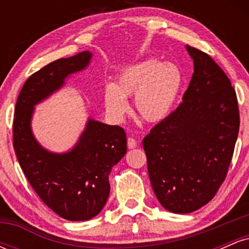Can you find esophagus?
Returning <instances> with one entry per match:
<instances>
[{
  "label": "esophagus",
  "mask_w": 249,
  "mask_h": 249,
  "mask_svg": "<svg viewBox=\"0 0 249 249\" xmlns=\"http://www.w3.org/2000/svg\"><path fill=\"white\" fill-rule=\"evenodd\" d=\"M127 147L128 148H134L137 147V142L133 138H127Z\"/></svg>",
  "instance_id": "1"
}]
</instances>
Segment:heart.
Listing matches in <instances>:
<instances>
[{
    "instance_id": "1",
    "label": "heart",
    "mask_w": 249,
    "mask_h": 249,
    "mask_svg": "<svg viewBox=\"0 0 249 249\" xmlns=\"http://www.w3.org/2000/svg\"><path fill=\"white\" fill-rule=\"evenodd\" d=\"M181 87L182 73L176 64L145 59L125 68L115 84L105 87L104 105L111 118L122 121L128 110L126 98L133 96L134 113L157 123L172 110Z\"/></svg>"
}]
</instances>
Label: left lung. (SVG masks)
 I'll return each mask as SVG.
<instances>
[{"label":"left lung","instance_id":"1","mask_svg":"<svg viewBox=\"0 0 249 249\" xmlns=\"http://www.w3.org/2000/svg\"><path fill=\"white\" fill-rule=\"evenodd\" d=\"M194 72L182 103L142 141L151 185L165 210L208 204L227 176L239 133L236 93L207 53L186 45Z\"/></svg>","mask_w":249,"mask_h":249}]
</instances>
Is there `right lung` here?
I'll list each match as a JSON object with an SVG mask.
<instances>
[{
	"mask_svg": "<svg viewBox=\"0 0 249 249\" xmlns=\"http://www.w3.org/2000/svg\"><path fill=\"white\" fill-rule=\"evenodd\" d=\"M92 53L59 58L31 75L16 102L14 148L28 181L42 201L63 219L87 221L101 213L110 194L108 174L126 153L121 126L89 118L78 141L67 152H51L33 133L37 104L62 89L65 79L85 70Z\"/></svg>",
	"mask_w": 249,
	"mask_h": 249,
	"instance_id": "right-lung-1",
	"label": "right lung"
}]
</instances>
